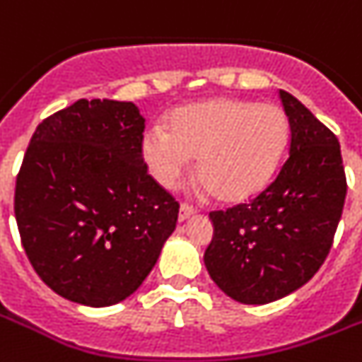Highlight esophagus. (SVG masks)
I'll return each mask as SVG.
<instances>
[{"label":"esophagus","instance_id":"obj_1","mask_svg":"<svg viewBox=\"0 0 362 362\" xmlns=\"http://www.w3.org/2000/svg\"><path fill=\"white\" fill-rule=\"evenodd\" d=\"M196 213H198V209L194 207V205H190V203H183V205H181V209H179V220L183 222V220L194 216Z\"/></svg>","mask_w":362,"mask_h":362}]
</instances>
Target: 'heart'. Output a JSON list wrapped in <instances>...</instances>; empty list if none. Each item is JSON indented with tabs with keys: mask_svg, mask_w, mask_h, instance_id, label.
Returning a JSON list of instances; mask_svg holds the SVG:
<instances>
[{
	"mask_svg": "<svg viewBox=\"0 0 362 362\" xmlns=\"http://www.w3.org/2000/svg\"><path fill=\"white\" fill-rule=\"evenodd\" d=\"M286 140L288 118L281 107L220 98L175 109L168 129L148 127L142 151L166 188L177 187L190 168V155H198V177L214 196L240 202L267 187Z\"/></svg>",
	"mask_w": 362,
	"mask_h": 362,
	"instance_id": "b5f03b06",
	"label": "heart"
}]
</instances>
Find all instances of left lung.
I'll use <instances>...</instances> for the list:
<instances>
[{"label": "left lung", "mask_w": 362, "mask_h": 362, "mask_svg": "<svg viewBox=\"0 0 362 362\" xmlns=\"http://www.w3.org/2000/svg\"><path fill=\"white\" fill-rule=\"evenodd\" d=\"M288 116V157L261 192L211 211L209 276L229 298L262 305L305 285L324 264L344 209V164L335 133L279 90Z\"/></svg>", "instance_id": "left-lung-1"}]
</instances>
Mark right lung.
I'll use <instances>...</instances> for the list:
<instances>
[{"label":"right lung","instance_id":"1","mask_svg":"<svg viewBox=\"0 0 362 362\" xmlns=\"http://www.w3.org/2000/svg\"><path fill=\"white\" fill-rule=\"evenodd\" d=\"M144 118L131 101L79 100L38 124L14 214L42 281L76 303L133 294L177 223L179 202L148 174Z\"/></svg>","mask_w":362,"mask_h":362}]
</instances>
